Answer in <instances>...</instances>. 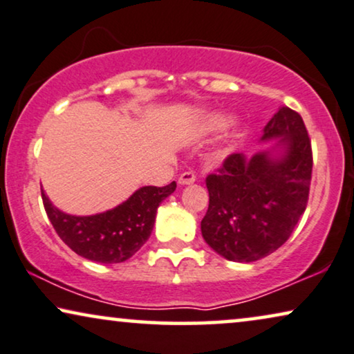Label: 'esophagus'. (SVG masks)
<instances>
[{
  "label": "esophagus",
  "instance_id": "obj_1",
  "mask_svg": "<svg viewBox=\"0 0 354 354\" xmlns=\"http://www.w3.org/2000/svg\"><path fill=\"white\" fill-rule=\"evenodd\" d=\"M196 181V173L192 171V169H187V171H185V173H181V176L178 178V183H180V185H192V183Z\"/></svg>",
  "mask_w": 354,
  "mask_h": 354
}]
</instances>
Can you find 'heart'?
I'll use <instances>...</instances> for the list:
<instances>
[{"label":"heart","mask_w":354,"mask_h":354,"mask_svg":"<svg viewBox=\"0 0 354 354\" xmlns=\"http://www.w3.org/2000/svg\"><path fill=\"white\" fill-rule=\"evenodd\" d=\"M228 124H230V118L226 115H212L209 120L205 121L207 129H210V131L225 129Z\"/></svg>","instance_id":"obj_1"}]
</instances>
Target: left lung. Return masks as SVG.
<instances>
[{
  "mask_svg": "<svg viewBox=\"0 0 354 354\" xmlns=\"http://www.w3.org/2000/svg\"><path fill=\"white\" fill-rule=\"evenodd\" d=\"M280 138V158L259 152L228 155L205 178L209 209L202 236L233 262H254L275 252L291 236L309 199L313 149L303 118L281 106L263 128L262 140Z\"/></svg>",
  "mask_w": 354,
  "mask_h": 354,
  "instance_id": "obj_1",
  "label": "left lung"
}]
</instances>
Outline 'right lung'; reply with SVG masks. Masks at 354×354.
<instances>
[{"mask_svg": "<svg viewBox=\"0 0 354 354\" xmlns=\"http://www.w3.org/2000/svg\"><path fill=\"white\" fill-rule=\"evenodd\" d=\"M174 189V181L163 187H140L121 205L91 216L64 214L44 191L41 201L55 232L75 254L93 262L120 263L144 246L153 230L158 205Z\"/></svg>", "mask_w": 354, "mask_h": 354, "instance_id": "obj_1", "label": "right lung"}]
</instances>
